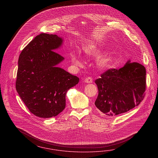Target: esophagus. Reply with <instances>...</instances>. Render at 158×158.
<instances>
[{
    "label": "esophagus",
    "instance_id": "esophagus-1",
    "mask_svg": "<svg viewBox=\"0 0 158 158\" xmlns=\"http://www.w3.org/2000/svg\"><path fill=\"white\" fill-rule=\"evenodd\" d=\"M85 82L87 83H91L93 82V79L91 77H87L85 79Z\"/></svg>",
    "mask_w": 158,
    "mask_h": 158
}]
</instances>
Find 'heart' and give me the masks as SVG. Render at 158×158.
I'll return each mask as SVG.
<instances>
[{"label":"heart","instance_id":"b5f03b06","mask_svg":"<svg viewBox=\"0 0 158 158\" xmlns=\"http://www.w3.org/2000/svg\"><path fill=\"white\" fill-rule=\"evenodd\" d=\"M84 53L89 56H97L102 53L103 48L98 44H90L83 48ZM71 61L72 64L77 67H82L83 63L81 62L80 57L76 54L73 53L71 54ZM112 58L109 55H105L100 58L98 60V65L101 68H106L110 67L112 62Z\"/></svg>","mask_w":158,"mask_h":158}]
</instances>
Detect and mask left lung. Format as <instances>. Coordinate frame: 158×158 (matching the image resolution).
<instances>
[{
  "label": "left lung",
  "mask_w": 158,
  "mask_h": 158,
  "mask_svg": "<svg viewBox=\"0 0 158 158\" xmlns=\"http://www.w3.org/2000/svg\"><path fill=\"white\" fill-rule=\"evenodd\" d=\"M145 77V67L130 60L119 69L106 71L95 81L98 90L96 107L110 116L133 109L143 100Z\"/></svg>",
  "instance_id": "1"
}]
</instances>
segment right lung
<instances>
[{
  "instance_id": "add662e5",
  "label": "right lung",
  "mask_w": 158,
  "mask_h": 158,
  "mask_svg": "<svg viewBox=\"0 0 158 158\" xmlns=\"http://www.w3.org/2000/svg\"><path fill=\"white\" fill-rule=\"evenodd\" d=\"M62 43L63 39L56 35L40 34L19 55L16 90L29 111L39 118H50L61 112L67 91L79 81L57 66L64 58L54 51Z\"/></svg>"
}]
</instances>
